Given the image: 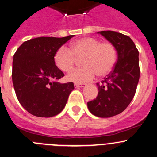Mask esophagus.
<instances>
[{"mask_svg":"<svg viewBox=\"0 0 157 157\" xmlns=\"http://www.w3.org/2000/svg\"><path fill=\"white\" fill-rule=\"evenodd\" d=\"M75 88H82V87L85 86V84H81V83H75L74 84Z\"/></svg>","mask_w":157,"mask_h":157,"instance_id":"1","label":"esophagus"}]
</instances>
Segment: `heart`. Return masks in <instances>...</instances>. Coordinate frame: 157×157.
<instances>
[{"instance_id": "1", "label": "heart", "mask_w": 157, "mask_h": 157, "mask_svg": "<svg viewBox=\"0 0 157 157\" xmlns=\"http://www.w3.org/2000/svg\"><path fill=\"white\" fill-rule=\"evenodd\" d=\"M83 57V67L75 69L67 75V79L75 83H84L98 76H105L113 70L117 59V51L109 41L101 42L90 37L79 38L73 41L70 49L62 46L54 54L55 65L59 69L68 72L74 68L77 59Z\"/></svg>"}]
</instances>
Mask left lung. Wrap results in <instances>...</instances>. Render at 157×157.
<instances>
[{
    "instance_id": "8db88e82",
    "label": "left lung",
    "mask_w": 157,
    "mask_h": 157,
    "mask_svg": "<svg viewBox=\"0 0 157 157\" xmlns=\"http://www.w3.org/2000/svg\"><path fill=\"white\" fill-rule=\"evenodd\" d=\"M99 33L113 44L118 58L110 73L97 83L98 94L96 99L88 102V107L94 116L108 118L123 112L135 96L140 78L139 53L127 35L114 31Z\"/></svg>"
}]
</instances>
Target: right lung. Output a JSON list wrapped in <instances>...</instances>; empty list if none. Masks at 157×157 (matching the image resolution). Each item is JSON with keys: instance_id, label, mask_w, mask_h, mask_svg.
<instances>
[{"instance_id": "right-lung-1", "label": "right lung", "mask_w": 157, "mask_h": 157, "mask_svg": "<svg viewBox=\"0 0 157 157\" xmlns=\"http://www.w3.org/2000/svg\"><path fill=\"white\" fill-rule=\"evenodd\" d=\"M72 37L32 38L22 43L13 55L12 80L16 95L33 116L52 117L67 104L74 84L57 82L64 74L54 58L56 51Z\"/></svg>"}]
</instances>
